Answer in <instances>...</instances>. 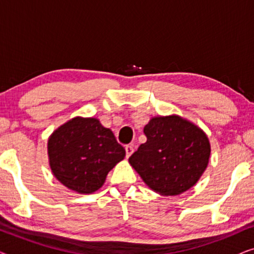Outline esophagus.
Returning a JSON list of instances; mask_svg holds the SVG:
<instances>
[{"mask_svg": "<svg viewBox=\"0 0 254 254\" xmlns=\"http://www.w3.org/2000/svg\"><path fill=\"white\" fill-rule=\"evenodd\" d=\"M125 149H126V156H127V157H129V156L134 152V147L131 144L126 145Z\"/></svg>", "mask_w": 254, "mask_h": 254, "instance_id": "34e87169", "label": "esophagus"}]
</instances>
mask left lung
I'll list each match as a JSON object with an SVG mask.
<instances>
[{
    "label": "left lung",
    "mask_w": 254,
    "mask_h": 254,
    "mask_svg": "<svg viewBox=\"0 0 254 254\" xmlns=\"http://www.w3.org/2000/svg\"><path fill=\"white\" fill-rule=\"evenodd\" d=\"M141 144L128 162L149 189L164 196L179 195L199 182L210 157L206 133L185 118L154 117Z\"/></svg>",
    "instance_id": "1"
}]
</instances>
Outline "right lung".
<instances>
[{
	"label": "right lung",
	"instance_id": "obj_1",
	"mask_svg": "<svg viewBox=\"0 0 254 254\" xmlns=\"http://www.w3.org/2000/svg\"><path fill=\"white\" fill-rule=\"evenodd\" d=\"M47 154L52 173L62 185L91 194L104 185L126 151L97 118L75 117L51 134Z\"/></svg>",
	"mask_w": 254,
	"mask_h": 254
}]
</instances>
